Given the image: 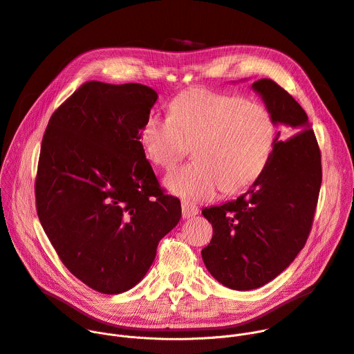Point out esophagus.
Instances as JSON below:
<instances>
[{
    "mask_svg": "<svg viewBox=\"0 0 354 354\" xmlns=\"http://www.w3.org/2000/svg\"><path fill=\"white\" fill-rule=\"evenodd\" d=\"M181 211H183V218L188 220V218H193L194 215L198 214V207L193 203L183 201L181 203Z\"/></svg>",
    "mask_w": 354,
    "mask_h": 354,
    "instance_id": "esophagus-1",
    "label": "esophagus"
}]
</instances>
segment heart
<instances>
[{
    "label": "heart",
    "mask_w": 354,
    "mask_h": 354,
    "mask_svg": "<svg viewBox=\"0 0 354 354\" xmlns=\"http://www.w3.org/2000/svg\"><path fill=\"white\" fill-rule=\"evenodd\" d=\"M278 124L257 100L192 88L170 103L169 116L151 113L142 145L156 166L171 170L193 146L194 161L166 177L171 193L197 201L250 188L274 153Z\"/></svg>",
    "instance_id": "obj_1"
}]
</instances>
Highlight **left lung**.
I'll use <instances>...</instances> for the list:
<instances>
[{
	"label": "left lung",
	"mask_w": 354,
	"mask_h": 354,
	"mask_svg": "<svg viewBox=\"0 0 354 354\" xmlns=\"http://www.w3.org/2000/svg\"><path fill=\"white\" fill-rule=\"evenodd\" d=\"M252 88L277 123L285 124V134H294L277 139L265 171L245 194L203 209L212 225L203 261L216 281L235 290L263 286L301 252L322 184L320 149L302 106L272 79Z\"/></svg>",
	"instance_id": "left-lung-1"
}]
</instances>
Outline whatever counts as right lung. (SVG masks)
I'll use <instances>...</instances> for the list:
<instances>
[{
    "mask_svg": "<svg viewBox=\"0 0 354 354\" xmlns=\"http://www.w3.org/2000/svg\"><path fill=\"white\" fill-rule=\"evenodd\" d=\"M157 93L140 84L89 80L52 113L35 178L41 225L59 259L91 289L139 283L158 241L180 221L140 142Z\"/></svg>",
    "mask_w": 354,
    "mask_h": 354,
    "instance_id": "add662e5",
    "label": "right lung"
}]
</instances>
